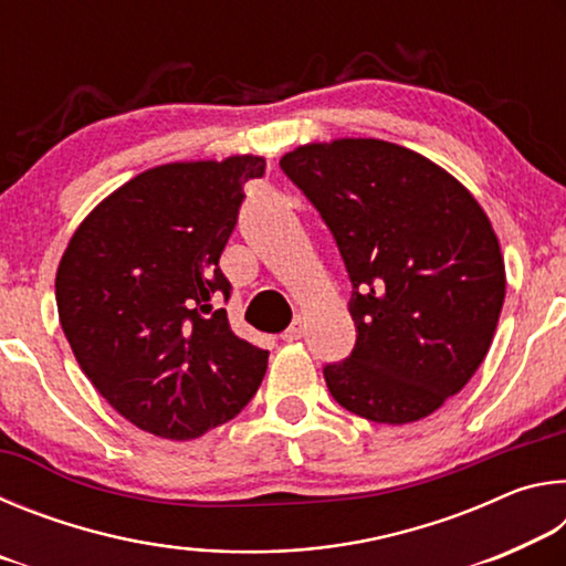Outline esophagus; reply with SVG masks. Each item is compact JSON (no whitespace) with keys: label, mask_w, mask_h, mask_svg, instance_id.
Wrapping results in <instances>:
<instances>
[{"label":"esophagus","mask_w":566,"mask_h":566,"mask_svg":"<svg viewBox=\"0 0 566 566\" xmlns=\"http://www.w3.org/2000/svg\"><path fill=\"white\" fill-rule=\"evenodd\" d=\"M304 332H306V322H304L302 314H296L290 327H286V329L282 332V339H284V342H296V339L304 337Z\"/></svg>","instance_id":"obj_1"}]
</instances>
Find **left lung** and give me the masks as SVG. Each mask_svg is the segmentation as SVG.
I'll return each mask as SVG.
<instances>
[{"label": "left lung", "instance_id": "8db88e82", "mask_svg": "<svg viewBox=\"0 0 566 566\" xmlns=\"http://www.w3.org/2000/svg\"><path fill=\"white\" fill-rule=\"evenodd\" d=\"M337 239L357 344L327 364L332 397L409 424L457 395L490 352L506 294L500 239L462 181L375 137L300 145L280 159Z\"/></svg>", "mask_w": 566, "mask_h": 566}]
</instances>
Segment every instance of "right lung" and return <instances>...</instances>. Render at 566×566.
I'll return each mask as SVG.
<instances>
[{"instance_id":"obj_1","label":"right lung","mask_w":566,"mask_h":566,"mask_svg":"<svg viewBox=\"0 0 566 566\" xmlns=\"http://www.w3.org/2000/svg\"><path fill=\"white\" fill-rule=\"evenodd\" d=\"M260 155L151 167L82 219L56 266V312L99 395L145 432L187 442L260 389L266 359L214 310L219 256Z\"/></svg>"}]
</instances>
